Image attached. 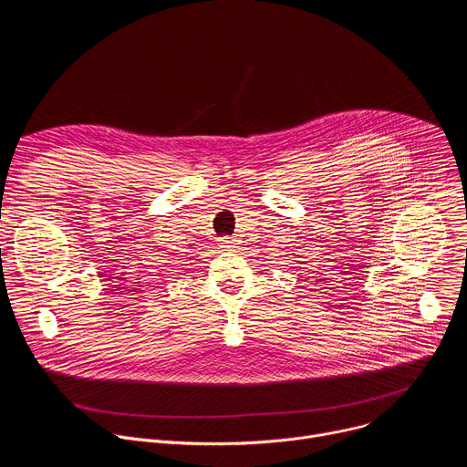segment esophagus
Listing matches in <instances>:
<instances>
[{
  "mask_svg": "<svg viewBox=\"0 0 467 467\" xmlns=\"http://www.w3.org/2000/svg\"><path fill=\"white\" fill-rule=\"evenodd\" d=\"M220 247L223 251H234L238 247V240L236 238H222L220 240Z\"/></svg>",
  "mask_w": 467,
  "mask_h": 467,
  "instance_id": "obj_1",
  "label": "esophagus"
}]
</instances>
